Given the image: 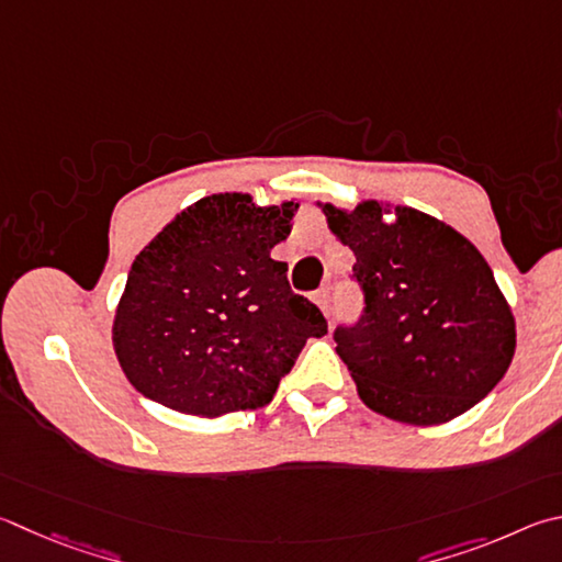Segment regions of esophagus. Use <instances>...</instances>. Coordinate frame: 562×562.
Segmentation results:
<instances>
[{
  "instance_id": "34e87169",
  "label": "esophagus",
  "mask_w": 562,
  "mask_h": 562,
  "mask_svg": "<svg viewBox=\"0 0 562 562\" xmlns=\"http://www.w3.org/2000/svg\"><path fill=\"white\" fill-rule=\"evenodd\" d=\"M314 302H316V307H319L324 314H329V290L322 288L319 292H314Z\"/></svg>"
}]
</instances>
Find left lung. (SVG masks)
I'll list each match as a JSON object with an SVG mask.
<instances>
[{
	"label": "left lung",
	"mask_w": 562,
	"mask_h": 562,
	"mask_svg": "<svg viewBox=\"0 0 562 562\" xmlns=\"http://www.w3.org/2000/svg\"><path fill=\"white\" fill-rule=\"evenodd\" d=\"M329 231L356 255L366 307L334 331L361 401L407 425H440L504 379L516 319L494 272L452 226L411 206L319 203ZM387 212L396 218L385 222Z\"/></svg>",
	"instance_id": "obj_1"
}]
</instances>
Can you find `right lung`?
<instances>
[{
    "label": "right lung",
    "mask_w": 562,
    "mask_h": 562,
    "mask_svg": "<svg viewBox=\"0 0 562 562\" xmlns=\"http://www.w3.org/2000/svg\"><path fill=\"white\" fill-rule=\"evenodd\" d=\"M297 201L213 193L177 213L127 274L112 346L127 381L171 411L218 417L272 401L324 314L294 294L272 248Z\"/></svg>",
    "instance_id": "right-lung-1"
}]
</instances>
